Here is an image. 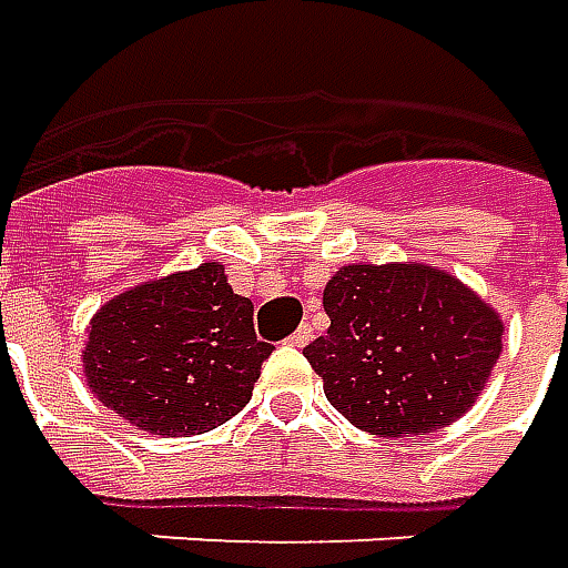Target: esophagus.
<instances>
[{
	"instance_id": "obj_1",
	"label": "esophagus",
	"mask_w": 568,
	"mask_h": 568,
	"mask_svg": "<svg viewBox=\"0 0 568 568\" xmlns=\"http://www.w3.org/2000/svg\"><path fill=\"white\" fill-rule=\"evenodd\" d=\"M312 341V328L310 325H300V328L293 331L291 337H287V344L291 346H296V349H300V346H306Z\"/></svg>"
}]
</instances>
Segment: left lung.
Instances as JSON below:
<instances>
[{"label": "left lung", "instance_id": "obj_1", "mask_svg": "<svg viewBox=\"0 0 568 568\" xmlns=\"http://www.w3.org/2000/svg\"><path fill=\"white\" fill-rule=\"evenodd\" d=\"M331 328L303 356L341 416L416 437L466 416L504 353V318L459 277L422 262H353L325 284Z\"/></svg>", "mask_w": 568, "mask_h": 568}]
</instances>
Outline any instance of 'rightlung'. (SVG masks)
Listing matches in <instances>:
<instances>
[{
    "label": "right lung",
    "instance_id": "1",
    "mask_svg": "<svg viewBox=\"0 0 568 568\" xmlns=\"http://www.w3.org/2000/svg\"><path fill=\"white\" fill-rule=\"evenodd\" d=\"M272 349L256 341L253 303L234 293L224 265L203 262L102 303L83 341V375L133 428L203 435L250 403Z\"/></svg>",
    "mask_w": 568,
    "mask_h": 568
}]
</instances>
